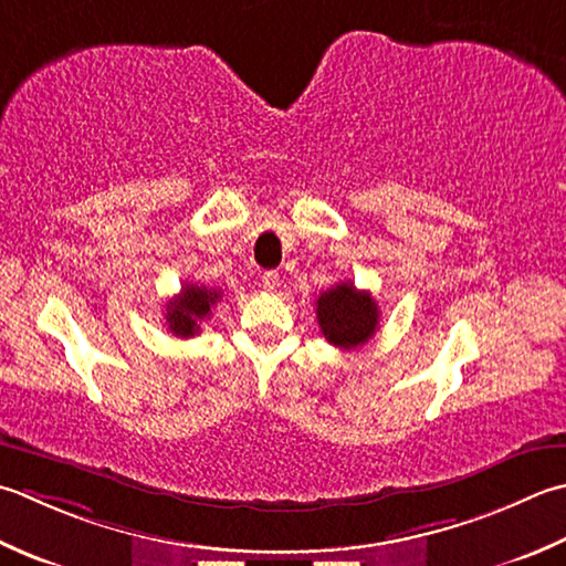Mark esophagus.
I'll list each match as a JSON object with an SVG mask.
<instances>
[{"label": "esophagus", "mask_w": 566, "mask_h": 566, "mask_svg": "<svg viewBox=\"0 0 566 566\" xmlns=\"http://www.w3.org/2000/svg\"><path fill=\"white\" fill-rule=\"evenodd\" d=\"M262 286H264V292H270V294H274L276 290H280V272H264L262 274Z\"/></svg>", "instance_id": "34e87169"}]
</instances>
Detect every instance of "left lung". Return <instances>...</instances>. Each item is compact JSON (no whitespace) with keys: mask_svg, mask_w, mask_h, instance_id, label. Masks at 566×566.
<instances>
[{"mask_svg":"<svg viewBox=\"0 0 566 566\" xmlns=\"http://www.w3.org/2000/svg\"><path fill=\"white\" fill-rule=\"evenodd\" d=\"M316 318L331 346L350 350L375 336L380 312L368 292H358L353 282H340L318 296Z\"/></svg>","mask_w":566,"mask_h":566,"instance_id":"1","label":"left lung"}]
</instances>
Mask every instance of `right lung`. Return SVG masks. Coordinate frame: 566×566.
<instances>
[{"instance_id": "right-lung-1", "label": "right lung", "mask_w": 566, "mask_h": 566, "mask_svg": "<svg viewBox=\"0 0 566 566\" xmlns=\"http://www.w3.org/2000/svg\"><path fill=\"white\" fill-rule=\"evenodd\" d=\"M220 296L223 294L218 290L186 284L181 294L166 304V324H169L171 334L179 338L196 336L201 331V321L210 316Z\"/></svg>"}]
</instances>
